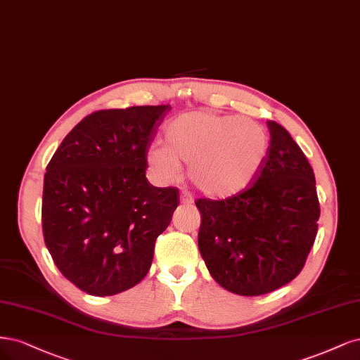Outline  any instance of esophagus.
I'll return each instance as SVG.
<instances>
[{"label": "esophagus", "mask_w": 360, "mask_h": 360, "mask_svg": "<svg viewBox=\"0 0 360 360\" xmlns=\"http://www.w3.org/2000/svg\"><path fill=\"white\" fill-rule=\"evenodd\" d=\"M181 203H184V205H191V203H194L193 195H191L190 193H187V191H182V193H181Z\"/></svg>", "instance_id": "obj_1"}]
</instances>
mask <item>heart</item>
Instances as JSON below:
<instances>
[{"instance_id":"heart-1","label":"heart","mask_w":360,"mask_h":360,"mask_svg":"<svg viewBox=\"0 0 360 360\" xmlns=\"http://www.w3.org/2000/svg\"><path fill=\"white\" fill-rule=\"evenodd\" d=\"M271 141L264 127L250 118L212 112H187L170 120L165 146L146 153V165L160 182L179 175L188 165L193 184L210 197L236 195L256 181L269 155Z\"/></svg>"}]
</instances>
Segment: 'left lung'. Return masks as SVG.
<instances>
[{
  "label": "left lung",
  "instance_id": "left-lung-1",
  "mask_svg": "<svg viewBox=\"0 0 360 360\" xmlns=\"http://www.w3.org/2000/svg\"><path fill=\"white\" fill-rule=\"evenodd\" d=\"M269 155L250 188L226 200L199 199V250L214 280L260 296L302 271L317 235L316 178L288 131L268 121Z\"/></svg>",
  "mask_w": 360,
  "mask_h": 360
}]
</instances>
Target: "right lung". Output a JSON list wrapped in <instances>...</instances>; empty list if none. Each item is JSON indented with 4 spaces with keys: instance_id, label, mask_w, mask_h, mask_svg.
<instances>
[{
    "instance_id": "right-lung-1",
    "label": "right lung",
    "mask_w": 360,
    "mask_h": 360,
    "mask_svg": "<svg viewBox=\"0 0 360 360\" xmlns=\"http://www.w3.org/2000/svg\"><path fill=\"white\" fill-rule=\"evenodd\" d=\"M170 104L98 110L65 136L44 173L41 223L56 268L92 296L141 283L178 188L146 179V153Z\"/></svg>"
}]
</instances>
